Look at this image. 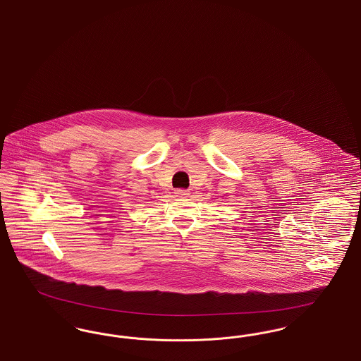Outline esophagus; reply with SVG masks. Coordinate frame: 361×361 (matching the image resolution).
<instances>
[{
    "label": "esophagus",
    "mask_w": 361,
    "mask_h": 361,
    "mask_svg": "<svg viewBox=\"0 0 361 361\" xmlns=\"http://www.w3.org/2000/svg\"><path fill=\"white\" fill-rule=\"evenodd\" d=\"M174 195H176V196H180V197L188 196V190H187V189H176V190H174Z\"/></svg>",
    "instance_id": "1"
}]
</instances>
